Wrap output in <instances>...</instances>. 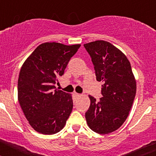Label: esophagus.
Masks as SVG:
<instances>
[{"label": "esophagus", "instance_id": "1", "mask_svg": "<svg viewBox=\"0 0 156 156\" xmlns=\"http://www.w3.org/2000/svg\"><path fill=\"white\" fill-rule=\"evenodd\" d=\"M73 96L74 97H80L81 94H77V93H73Z\"/></svg>", "mask_w": 156, "mask_h": 156}]
</instances>
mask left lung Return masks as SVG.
Here are the masks:
<instances>
[{"label":"left lung","instance_id":"left-lung-1","mask_svg":"<svg viewBox=\"0 0 156 156\" xmlns=\"http://www.w3.org/2000/svg\"><path fill=\"white\" fill-rule=\"evenodd\" d=\"M83 46L91 58L96 80L103 82L100 100L89 95L90 105L85 117L93 131L107 134L119 129L127 118L136 80L127 58L109 42L96 41Z\"/></svg>","mask_w":156,"mask_h":156}]
</instances>
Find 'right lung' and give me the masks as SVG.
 <instances>
[{
	"label": "right lung",
	"instance_id": "1",
	"mask_svg": "<svg viewBox=\"0 0 156 156\" xmlns=\"http://www.w3.org/2000/svg\"><path fill=\"white\" fill-rule=\"evenodd\" d=\"M80 44L44 43L23 63L18 80V99L30 126L43 134L64 127L73 107L70 94L55 85Z\"/></svg>",
	"mask_w": 156,
	"mask_h": 156
}]
</instances>
